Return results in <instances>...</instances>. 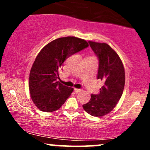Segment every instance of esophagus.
<instances>
[{
  "label": "esophagus",
  "mask_w": 150,
  "mask_h": 150,
  "mask_svg": "<svg viewBox=\"0 0 150 150\" xmlns=\"http://www.w3.org/2000/svg\"><path fill=\"white\" fill-rule=\"evenodd\" d=\"M74 90H75V92L77 93V92H81V91H82V89H77V88H75V89H74Z\"/></svg>",
  "instance_id": "obj_1"
}]
</instances>
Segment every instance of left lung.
<instances>
[{
  "instance_id": "obj_1",
  "label": "left lung",
  "mask_w": 150,
  "mask_h": 150,
  "mask_svg": "<svg viewBox=\"0 0 150 150\" xmlns=\"http://www.w3.org/2000/svg\"><path fill=\"white\" fill-rule=\"evenodd\" d=\"M99 58L97 79L104 82L97 94H92L88 103L82 105L91 116H105L114 108L123 94L125 86V70L118 55L106 43L89 42Z\"/></svg>"
}]
</instances>
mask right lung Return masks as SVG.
Returning a JSON list of instances; mask_svg holds the SVG:
<instances>
[{"label": "right lung", "instance_id": "1", "mask_svg": "<svg viewBox=\"0 0 150 150\" xmlns=\"http://www.w3.org/2000/svg\"><path fill=\"white\" fill-rule=\"evenodd\" d=\"M88 46L84 39L67 37L55 39L41 50L31 68L29 82L31 98L39 110L56 111L70 97L73 88L57 81L59 72L67 58Z\"/></svg>", "mask_w": 150, "mask_h": 150}]
</instances>
